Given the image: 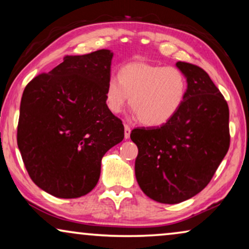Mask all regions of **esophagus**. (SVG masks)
Listing matches in <instances>:
<instances>
[{
    "instance_id": "34e87169",
    "label": "esophagus",
    "mask_w": 249,
    "mask_h": 249,
    "mask_svg": "<svg viewBox=\"0 0 249 249\" xmlns=\"http://www.w3.org/2000/svg\"><path fill=\"white\" fill-rule=\"evenodd\" d=\"M130 132H131V129L129 127L128 124H124V138L128 139L130 137Z\"/></svg>"
}]
</instances>
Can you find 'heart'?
<instances>
[{
    "label": "heart",
    "mask_w": 249,
    "mask_h": 249,
    "mask_svg": "<svg viewBox=\"0 0 249 249\" xmlns=\"http://www.w3.org/2000/svg\"><path fill=\"white\" fill-rule=\"evenodd\" d=\"M187 87L186 74L179 68L131 62L121 68L119 78L107 79L105 104L117 114L130 100V107L142 124L159 127L178 113Z\"/></svg>",
    "instance_id": "b5f03b06"
}]
</instances>
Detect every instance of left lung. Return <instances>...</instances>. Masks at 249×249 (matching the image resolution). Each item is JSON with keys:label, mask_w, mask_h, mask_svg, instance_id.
Instances as JSON below:
<instances>
[{"label": "left lung", "mask_w": 249, "mask_h": 249, "mask_svg": "<svg viewBox=\"0 0 249 249\" xmlns=\"http://www.w3.org/2000/svg\"><path fill=\"white\" fill-rule=\"evenodd\" d=\"M187 94L175 117L158 128H137L135 175L141 189L162 204H178L205 188L230 145L229 107L202 68L176 63Z\"/></svg>", "instance_id": "left-lung-1"}]
</instances>
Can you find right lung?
<instances>
[{
    "label": "right lung",
    "instance_id": "right-lung-1",
    "mask_svg": "<svg viewBox=\"0 0 249 249\" xmlns=\"http://www.w3.org/2000/svg\"><path fill=\"white\" fill-rule=\"evenodd\" d=\"M112 57L110 50L66 56L23 90L19 151L33 181L59 198L91 192L102 158L124 137L121 120L105 104Z\"/></svg>",
    "mask_w": 249,
    "mask_h": 249
}]
</instances>
